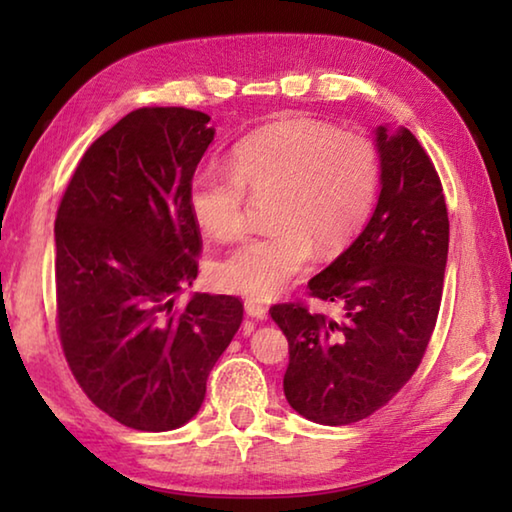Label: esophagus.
<instances>
[{
  "label": "esophagus",
  "instance_id": "esophagus-1",
  "mask_svg": "<svg viewBox=\"0 0 512 512\" xmlns=\"http://www.w3.org/2000/svg\"><path fill=\"white\" fill-rule=\"evenodd\" d=\"M246 314L255 320H266L268 309L257 300H246Z\"/></svg>",
  "mask_w": 512,
  "mask_h": 512
}]
</instances>
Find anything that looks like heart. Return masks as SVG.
Instances as JSON below:
<instances>
[{"label":"heart","mask_w":512,"mask_h":512,"mask_svg":"<svg viewBox=\"0 0 512 512\" xmlns=\"http://www.w3.org/2000/svg\"><path fill=\"white\" fill-rule=\"evenodd\" d=\"M379 153L368 137L314 119H291L248 135L230 169L194 171L187 203L207 237L232 239L248 221V194L273 196L271 232L246 239L212 268L216 287L255 300L275 298L316 257L336 253L368 221L379 192Z\"/></svg>","instance_id":"b5f03b06"}]
</instances>
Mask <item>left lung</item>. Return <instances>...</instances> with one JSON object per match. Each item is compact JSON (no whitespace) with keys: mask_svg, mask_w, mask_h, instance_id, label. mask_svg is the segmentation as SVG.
Instances as JSON below:
<instances>
[{"mask_svg":"<svg viewBox=\"0 0 512 512\" xmlns=\"http://www.w3.org/2000/svg\"><path fill=\"white\" fill-rule=\"evenodd\" d=\"M377 207L366 228L309 280L341 320L298 302L271 307L289 341L284 395L302 418L329 427L381 409L418 370L436 327L449 248L443 185L409 128L375 131Z\"/></svg>","mask_w":512,"mask_h":512,"instance_id":"left-lung-1","label":"left lung"}]
</instances>
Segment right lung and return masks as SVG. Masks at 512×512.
<instances>
[{
    "label": "right lung",
    "mask_w": 512,
    "mask_h": 512,
    "mask_svg": "<svg viewBox=\"0 0 512 512\" xmlns=\"http://www.w3.org/2000/svg\"><path fill=\"white\" fill-rule=\"evenodd\" d=\"M205 112L140 108L94 142L56 216L58 334L83 393L137 431L183 427L244 318L235 296L173 300L198 275L187 189L214 128Z\"/></svg>",
    "instance_id": "right-lung-1"
}]
</instances>
